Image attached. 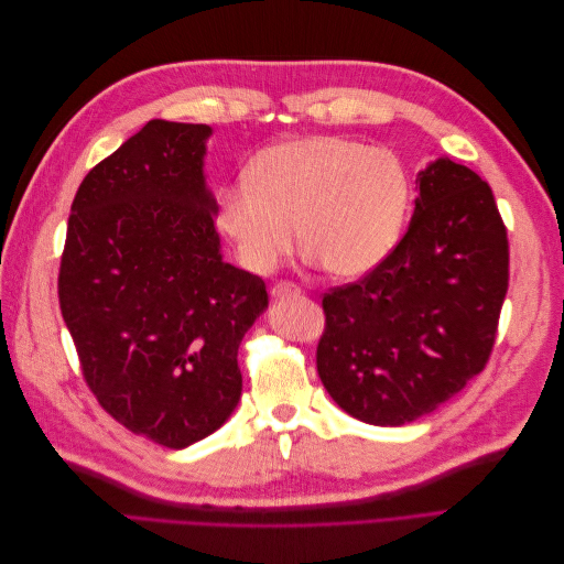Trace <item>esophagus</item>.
Returning <instances> with one entry per match:
<instances>
[{
	"label": "esophagus",
	"mask_w": 564,
	"mask_h": 564,
	"mask_svg": "<svg viewBox=\"0 0 564 564\" xmlns=\"http://www.w3.org/2000/svg\"><path fill=\"white\" fill-rule=\"evenodd\" d=\"M270 294H272V299L299 296V294H301V289H299L296 284H292V282H278V284H272V286H270Z\"/></svg>",
	"instance_id": "1"
}]
</instances>
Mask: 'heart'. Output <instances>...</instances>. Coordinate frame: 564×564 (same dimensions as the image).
I'll return each instance as SVG.
<instances>
[{
	"label": "heart",
	"mask_w": 564,
	"mask_h": 564,
	"mask_svg": "<svg viewBox=\"0 0 564 564\" xmlns=\"http://www.w3.org/2000/svg\"><path fill=\"white\" fill-rule=\"evenodd\" d=\"M247 181L216 195V224L247 270L268 275L294 245L334 278L377 268L409 209V176L395 152L346 135H301L261 150Z\"/></svg>",
	"instance_id": "obj_1"
}]
</instances>
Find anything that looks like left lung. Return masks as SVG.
Here are the masks:
<instances>
[{"mask_svg":"<svg viewBox=\"0 0 564 564\" xmlns=\"http://www.w3.org/2000/svg\"><path fill=\"white\" fill-rule=\"evenodd\" d=\"M416 183L395 249L322 296L317 373L371 425L416 421L464 390L489 362L508 292V235L489 183L447 158Z\"/></svg>","mask_w":564,"mask_h":564,"instance_id":"left-lung-1","label":"left lung"}]
</instances>
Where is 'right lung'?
Masks as SVG:
<instances>
[{
	"label": "right lung",
	"mask_w": 564,
	"mask_h": 564,
	"mask_svg": "<svg viewBox=\"0 0 564 564\" xmlns=\"http://www.w3.org/2000/svg\"><path fill=\"white\" fill-rule=\"evenodd\" d=\"M212 127L150 122L84 176L58 301L89 390L169 449L212 435L242 395L237 348L265 282L220 256L204 185Z\"/></svg>",
	"instance_id": "obj_1"
}]
</instances>
